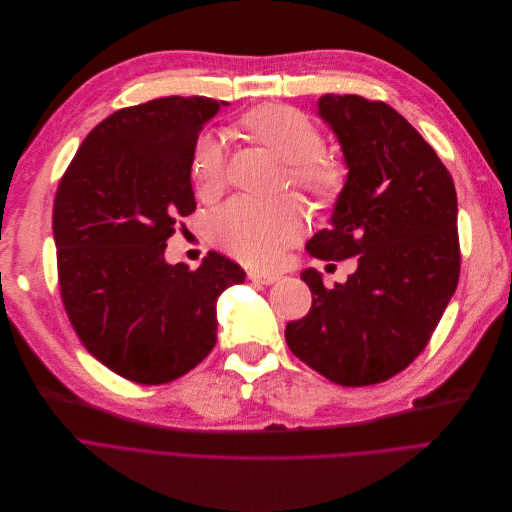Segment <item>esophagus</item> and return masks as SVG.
<instances>
[{
    "mask_svg": "<svg viewBox=\"0 0 512 512\" xmlns=\"http://www.w3.org/2000/svg\"><path fill=\"white\" fill-rule=\"evenodd\" d=\"M248 277H250V281H254L258 285H273L279 281L277 273H266V271H250Z\"/></svg>",
    "mask_w": 512,
    "mask_h": 512,
    "instance_id": "34e87169",
    "label": "esophagus"
}]
</instances>
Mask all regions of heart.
I'll use <instances>...</instances> for the list:
<instances>
[{
  "instance_id": "1",
  "label": "heart",
  "mask_w": 512,
  "mask_h": 512,
  "mask_svg": "<svg viewBox=\"0 0 512 512\" xmlns=\"http://www.w3.org/2000/svg\"><path fill=\"white\" fill-rule=\"evenodd\" d=\"M239 129L285 162L289 183L323 204L335 202L346 187V166L323 152V135L312 120L291 106L269 104L239 118ZM189 177L198 196L216 200L227 185L225 141L214 131L196 137L189 154ZM304 233V210L294 198H237L216 210L210 237L239 260L271 266Z\"/></svg>"
}]
</instances>
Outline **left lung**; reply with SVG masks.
Listing matches in <instances>:
<instances>
[{
  "label": "left lung",
  "mask_w": 512,
  "mask_h": 512,
  "mask_svg": "<svg viewBox=\"0 0 512 512\" xmlns=\"http://www.w3.org/2000/svg\"><path fill=\"white\" fill-rule=\"evenodd\" d=\"M319 114L342 145L348 179L331 227L306 250L319 260L356 256L344 285L300 277L310 312L285 339L310 369L360 387L404 371L427 346L454 296L460 273L456 189L435 150L385 102L327 93Z\"/></svg>",
  "instance_id": "left-lung-1"
}]
</instances>
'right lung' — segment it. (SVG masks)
<instances>
[{
	"label": "right lung",
	"instance_id": "1",
	"mask_svg": "<svg viewBox=\"0 0 512 512\" xmlns=\"http://www.w3.org/2000/svg\"><path fill=\"white\" fill-rule=\"evenodd\" d=\"M227 106L160 97L102 120L81 143L54 200L62 304L83 346L116 375L162 385L216 344V300L246 273L218 252L196 271L164 260L179 218L196 210L191 145Z\"/></svg>",
	"mask_w": 512,
	"mask_h": 512
}]
</instances>
